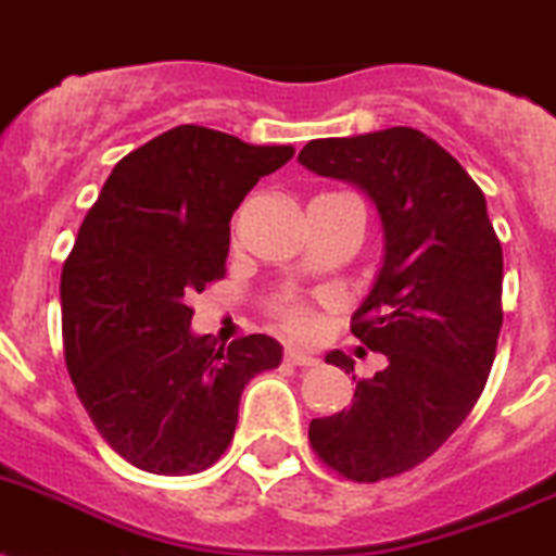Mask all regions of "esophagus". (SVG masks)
<instances>
[{"mask_svg":"<svg viewBox=\"0 0 556 556\" xmlns=\"http://www.w3.org/2000/svg\"><path fill=\"white\" fill-rule=\"evenodd\" d=\"M287 364H292V366H315L318 364V357H312L309 352H301V350H295V346H287Z\"/></svg>","mask_w":556,"mask_h":556,"instance_id":"obj_1","label":"esophagus"}]
</instances>
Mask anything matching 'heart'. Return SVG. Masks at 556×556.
<instances>
[{"mask_svg": "<svg viewBox=\"0 0 556 556\" xmlns=\"http://www.w3.org/2000/svg\"><path fill=\"white\" fill-rule=\"evenodd\" d=\"M275 315L281 318V324L289 329V332L306 334L312 329V315L304 309V306L298 304L295 298H281V301L275 304Z\"/></svg>", "mask_w": 556, "mask_h": 556, "instance_id": "1", "label": "heart"}]
</instances>
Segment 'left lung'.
Returning a JSON list of instances; mask_svg holds the SVG:
<instances>
[{
  "label": "left lung",
  "instance_id": "obj_1",
  "mask_svg": "<svg viewBox=\"0 0 556 556\" xmlns=\"http://www.w3.org/2000/svg\"><path fill=\"white\" fill-rule=\"evenodd\" d=\"M298 162L355 185L383 229V258L352 334L387 366L357 380L350 409L309 424L320 460L378 483L424 463L475 409L503 327V250L483 190L426 132L315 139ZM327 364L355 371L341 350Z\"/></svg>",
  "mask_w": 556,
  "mask_h": 556
}]
</instances>
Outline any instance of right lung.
I'll use <instances>...</instances> for the list:
<instances>
[{"mask_svg": "<svg viewBox=\"0 0 556 556\" xmlns=\"http://www.w3.org/2000/svg\"><path fill=\"white\" fill-rule=\"evenodd\" d=\"M292 144H247L181 124L113 167L62 269L73 387L113 452L153 475H195L229 446L241 392L281 364V343L215 346L190 298L224 278L229 218Z\"/></svg>", "mask_w": 556, "mask_h": 556, "instance_id": "1", "label": "right lung"}]
</instances>
